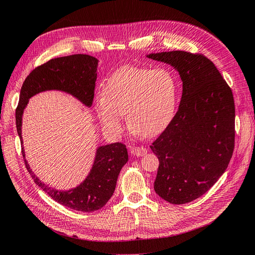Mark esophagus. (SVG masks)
<instances>
[{
	"mask_svg": "<svg viewBox=\"0 0 255 255\" xmlns=\"http://www.w3.org/2000/svg\"><path fill=\"white\" fill-rule=\"evenodd\" d=\"M130 152H132V154L135 156H143L146 153V149L143 148V146H132V148H130Z\"/></svg>",
	"mask_w": 255,
	"mask_h": 255,
	"instance_id": "34e87169",
	"label": "esophagus"
}]
</instances>
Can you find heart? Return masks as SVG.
<instances>
[{
	"mask_svg": "<svg viewBox=\"0 0 255 255\" xmlns=\"http://www.w3.org/2000/svg\"><path fill=\"white\" fill-rule=\"evenodd\" d=\"M102 94L96 99L95 110L104 128L114 135L123 128L122 115L143 137L163 133L175 116L177 84L165 69L122 67L105 81Z\"/></svg>",
	"mask_w": 255,
	"mask_h": 255,
	"instance_id": "b5f03b06",
	"label": "heart"
}]
</instances>
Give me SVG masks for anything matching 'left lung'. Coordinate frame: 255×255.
<instances>
[{
	"label": "left lung",
	"instance_id": "left-lung-1",
	"mask_svg": "<svg viewBox=\"0 0 255 255\" xmlns=\"http://www.w3.org/2000/svg\"><path fill=\"white\" fill-rule=\"evenodd\" d=\"M148 57L174 67L183 82L179 111L150 148L159 160L155 192L169 203L185 204L204 195L229 166L235 143L233 92L203 54Z\"/></svg>",
	"mask_w": 255,
	"mask_h": 255
}]
</instances>
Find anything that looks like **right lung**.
<instances>
[{
  "label": "right lung",
  "instance_id": "obj_1",
  "mask_svg": "<svg viewBox=\"0 0 255 255\" xmlns=\"http://www.w3.org/2000/svg\"><path fill=\"white\" fill-rule=\"evenodd\" d=\"M98 59L86 54L53 58L35 68L23 83L19 104L16 109L17 132L21 139L22 114L28 99L45 90H61L72 95L86 106L94 102ZM22 155L34 182L59 204L74 211L95 212L102 208L112 198L121 168L128 160L126 144L115 142L97 150L95 164L89 175L80 186L67 191L48 187L30 170L22 148Z\"/></svg>",
  "mask_w": 255,
  "mask_h": 255
}]
</instances>
